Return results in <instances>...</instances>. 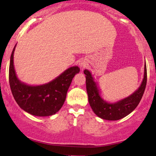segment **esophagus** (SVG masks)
<instances>
[{
	"label": "esophagus",
	"instance_id": "1",
	"mask_svg": "<svg viewBox=\"0 0 156 156\" xmlns=\"http://www.w3.org/2000/svg\"><path fill=\"white\" fill-rule=\"evenodd\" d=\"M86 64L85 62H80V63H79V65H80V67H86Z\"/></svg>",
	"mask_w": 156,
	"mask_h": 156
}]
</instances>
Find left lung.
<instances>
[{"label": "left lung", "instance_id": "obj_1", "mask_svg": "<svg viewBox=\"0 0 156 156\" xmlns=\"http://www.w3.org/2000/svg\"><path fill=\"white\" fill-rule=\"evenodd\" d=\"M86 75V85L91 108L98 117L106 120H118L126 117L139 105L147 84V67L144 65V74L139 88L128 98L114 103H109L102 99L97 84L91 73L87 69L83 71Z\"/></svg>", "mask_w": 156, "mask_h": 156}]
</instances>
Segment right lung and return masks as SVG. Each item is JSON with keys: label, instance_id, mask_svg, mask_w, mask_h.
Returning a JSON list of instances; mask_svg holds the SVG:
<instances>
[{"label": "right lung", "instance_id": "1", "mask_svg": "<svg viewBox=\"0 0 156 156\" xmlns=\"http://www.w3.org/2000/svg\"><path fill=\"white\" fill-rule=\"evenodd\" d=\"M10 58L9 80L14 98L21 108L38 117H48L58 112L66 99L73 77L78 73V67H72L48 83L28 86L17 78L14 68V52Z\"/></svg>", "mask_w": 156, "mask_h": 156}]
</instances>
